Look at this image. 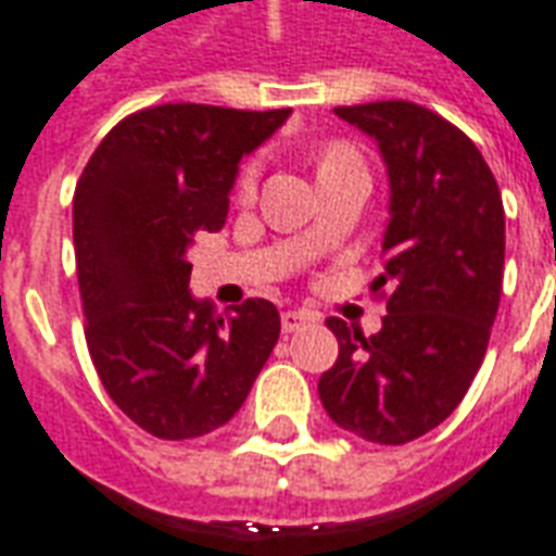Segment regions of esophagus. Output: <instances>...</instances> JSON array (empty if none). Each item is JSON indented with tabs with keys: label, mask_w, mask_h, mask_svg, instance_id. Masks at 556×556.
I'll use <instances>...</instances> for the list:
<instances>
[{
	"label": "esophagus",
	"mask_w": 556,
	"mask_h": 556,
	"mask_svg": "<svg viewBox=\"0 0 556 556\" xmlns=\"http://www.w3.org/2000/svg\"><path fill=\"white\" fill-rule=\"evenodd\" d=\"M311 323H317V314H311V311H283L281 314L283 331H299Z\"/></svg>",
	"instance_id": "obj_1"
}]
</instances>
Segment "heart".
I'll list each match as a JSON object with an SVG mask.
<instances>
[{
    "label": "heart",
    "instance_id": "1",
    "mask_svg": "<svg viewBox=\"0 0 556 556\" xmlns=\"http://www.w3.org/2000/svg\"><path fill=\"white\" fill-rule=\"evenodd\" d=\"M346 156H350L346 150H328L326 156H323V165L334 160H346ZM251 180H254V165H249V168L242 172V177H239V192H251Z\"/></svg>",
    "mask_w": 556,
    "mask_h": 556
}]
</instances>
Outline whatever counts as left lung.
<instances>
[{"mask_svg":"<svg viewBox=\"0 0 556 556\" xmlns=\"http://www.w3.org/2000/svg\"><path fill=\"white\" fill-rule=\"evenodd\" d=\"M334 115L379 144L388 172L382 328L328 317L340 355L319 379L328 417L376 444H406L453 415L483 364L504 283V201L492 168L435 112L382 100Z\"/></svg>","mask_w":556,"mask_h":556,"instance_id":"1","label":"left lung"}]
</instances>
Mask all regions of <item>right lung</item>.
<instances>
[{
	"instance_id": "right-lung-1",
	"label": "right lung",
	"mask_w": 556,
	"mask_h": 556,
	"mask_svg": "<svg viewBox=\"0 0 556 556\" xmlns=\"http://www.w3.org/2000/svg\"><path fill=\"white\" fill-rule=\"evenodd\" d=\"M290 109L168 103L124 117L73 194V249L100 382L124 415L165 441L228 424L273 355L281 317L266 299L218 314L189 290L198 230L228 218L239 162Z\"/></svg>"
}]
</instances>
